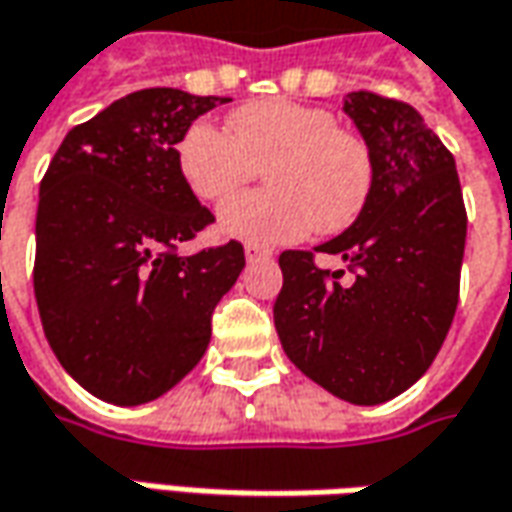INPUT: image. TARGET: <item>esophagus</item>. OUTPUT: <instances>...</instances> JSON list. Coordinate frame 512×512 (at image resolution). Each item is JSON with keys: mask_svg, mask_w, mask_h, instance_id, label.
<instances>
[{"mask_svg": "<svg viewBox=\"0 0 512 512\" xmlns=\"http://www.w3.org/2000/svg\"><path fill=\"white\" fill-rule=\"evenodd\" d=\"M243 255L249 263H260V260H269V252L263 249V246H255V243H246L243 246Z\"/></svg>", "mask_w": 512, "mask_h": 512, "instance_id": "obj_1", "label": "esophagus"}]
</instances>
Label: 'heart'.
I'll return each mask as SVG.
<instances>
[{
	"label": "heart",
	"mask_w": 512,
	"mask_h": 512,
	"mask_svg": "<svg viewBox=\"0 0 512 512\" xmlns=\"http://www.w3.org/2000/svg\"><path fill=\"white\" fill-rule=\"evenodd\" d=\"M267 167L266 193L223 206L218 229L226 238L263 249L320 232H340L362 212L374 184L371 150L337 118L289 98L243 104L212 124L189 127L178 144V167L189 192L203 203H225Z\"/></svg>",
	"instance_id": "b5f03b06"
}]
</instances>
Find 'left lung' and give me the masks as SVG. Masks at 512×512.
<instances>
[{"label":"left lung","mask_w":512,"mask_h":512,"mask_svg":"<svg viewBox=\"0 0 512 512\" xmlns=\"http://www.w3.org/2000/svg\"><path fill=\"white\" fill-rule=\"evenodd\" d=\"M343 113L371 150L374 184L357 221L317 252L354 274L283 252L274 328L283 351L328 394L379 405L431 368L459 303L467 215L456 161L411 104L348 93Z\"/></svg>","instance_id":"8db88e82"}]
</instances>
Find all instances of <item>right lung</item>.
Listing matches in <instances>:
<instances>
[{"label":"right lung","instance_id":"obj_1","mask_svg":"<svg viewBox=\"0 0 512 512\" xmlns=\"http://www.w3.org/2000/svg\"><path fill=\"white\" fill-rule=\"evenodd\" d=\"M232 98L150 87L64 135L39 186L33 291L64 371L93 397L144 405L201 362L243 246L181 257L215 221L181 178L178 144Z\"/></svg>","mask_w":512,"mask_h":512}]
</instances>
